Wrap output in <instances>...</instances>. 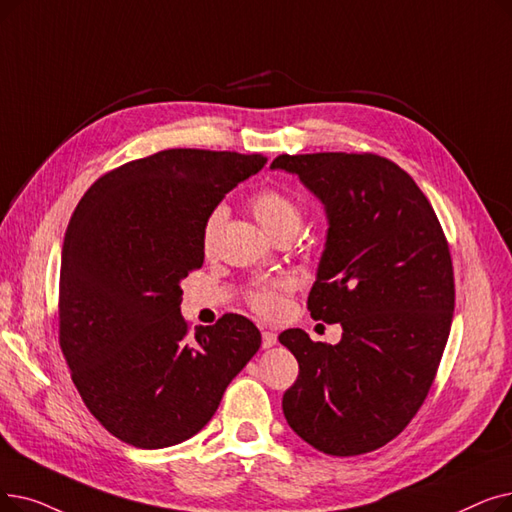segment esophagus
<instances>
[{"mask_svg":"<svg viewBox=\"0 0 512 512\" xmlns=\"http://www.w3.org/2000/svg\"><path fill=\"white\" fill-rule=\"evenodd\" d=\"M278 343V335L276 332H272V330H263V335H261V345L265 347V349H270V347H274Z\"/></svg>","mask_w":512,"mask_h":512,"instance_id":"1","label":"esophagus"}]
</instances>
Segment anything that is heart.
Masks as SVG:
<instances>
[{
    "mask_svg": "<svg viewBox=\"0 0 512 512\" xmlns=\"http://www.w3.org/2000/svg\"><path fill=\"white\" fill-rule=\"evenodd\" d=\"M251 209L257 217L259 224L268 230L274 238L280 236H295L301 230L303 224V211L299 203L293 196H288L286 192L278 188H265L257 192L251 198ZM226 219V207H215L203 224V249L209 251L213 247V242L219 234L221 224ZM282 293H284V284L274 282V284H265L255 288V291L249 295L251 307L261 316H276L282 309Z\"/></svg>",
    "mask_w": 512,
    "mask_h": 512,
    "instance_id": "heart-1",
    "label": "heart"
}]
</instances>
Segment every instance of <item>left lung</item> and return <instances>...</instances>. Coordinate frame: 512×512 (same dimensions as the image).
I'll use <instances>...</instances> for the list:
<instances>
[{"mask_svg":"<svg viewBox=\"0 0 512 512\" xmlns=\"http://www.w3.org/2000/svg\"><path fill=\"white\" fill-rule=\"evenodd\" d=\"M328 217L311 318L341 324L337 345L301 328L278 337L299 362L282 397L291 429L330 456L383 448L433 385L454 316L446 234L412 177L379 154H280Z\"/></svg>","mask_w":512,"mask_h":512,"instance_id":"1","label":"left lung"}]
</instances>
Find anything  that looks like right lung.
Returning a JSON list of instances; mask_svg holds the SVG:
<instances>
[{
  "label": "right lung",
  "instance_id": "obj_1",
  "mask_svg": "<svg viewBox=\"0 0 512 512\" xmlns=\"http://www.w3.org/2000/svg\"><path fill=\"white\" fill-rule=\"evenodd\" d=\"M268 159L171 148L104 173L64 234L60 349L100 425L142 450L201 431L261 345L244 316L192 335L180 282L205 261L203 224Z\"/></svg>",
  "mask_w": 512,
  "mask_h": 512
}]
</instances>
